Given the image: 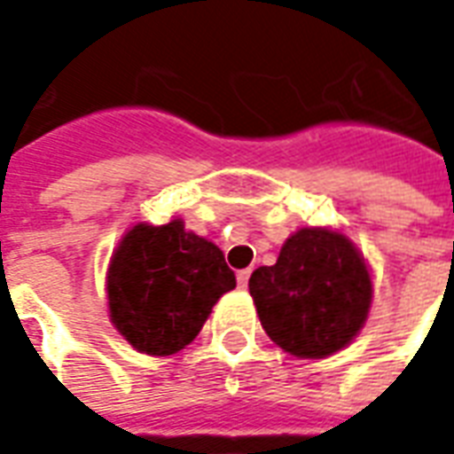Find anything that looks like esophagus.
I'll use <instances>...</instances> for the list:
<instances>
[{
	"instance_id": "obj_1",
	"label": "esophagus",
	"mask_w": 454,
	"mask_h": 454,
	"mask_svg": "<svg viewBox=\"0 0 454 454\" xmlns=\"http://www.w3.org/2000/svg\"><path fill=\"white\" fill-rule=\"evenodd\" d=\"M247 279H250V270H240V272H238V286H240V289H247Z\"/></svg>"
}]
</instances>
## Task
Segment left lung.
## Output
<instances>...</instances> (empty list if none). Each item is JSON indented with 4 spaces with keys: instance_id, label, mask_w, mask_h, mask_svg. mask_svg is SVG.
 I'll return each instance as SVG.
<instances>
[{
    "instance_id": "obj_1",
    "label": "left lung",
    "mask_w": 454,
    "mask_h": 454,
    "mask_svg": "<svg viewBox=\"0 0 454 454\" xmlns=\"http://www.w3.org/2000/svg\"><path fill=\"white\" fill-rule=\"evenodd\" d=\"M250 296L270 340L301 360L348 348L370 316V265L350 238L306 226L286 238L272 267L250 275Z\"/></svg>"
}]
</instances>
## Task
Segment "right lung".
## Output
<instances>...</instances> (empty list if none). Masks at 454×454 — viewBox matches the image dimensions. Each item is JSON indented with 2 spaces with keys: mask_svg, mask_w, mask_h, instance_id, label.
Listing matches in <instances>:
<instances>
[{
  "mask_svg": "<svg viewBox=\"0 0 454 454\" xmlns=\"http://www.w3.org/2000/svg\"><path fill=\"white\" fill-rule=\"evenodd\" d=\"M236 275L216 243L184 228L130 226L106 270V304L114 328L133 350L168 357L187 348L207 324Z\"/></svg>",
  "mask_w": 454,
  "mask_h": 454,
  "instance_id": "right-lung-1",
  "label": "right lung"
}]
</instances>
